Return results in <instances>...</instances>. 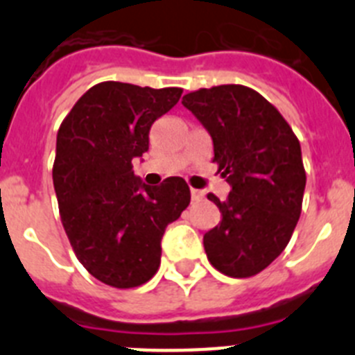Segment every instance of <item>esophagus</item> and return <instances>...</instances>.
<instances>
[{
	"label": "esophagus",
	"mask_w": 355,
	"mask_h": 355,
	"mask_svg": "<svg viewBox=\"0 0 355 355\" xmlns=\"http://www.w3.org/2000/svg\"><path fill=\"white\" fill-rule=\"evenodd\" d=\"M190 196H192V200H200L205 197V192H202V190H197V188H190Z\"/></svg>",
	"instance_id": "obj_1"
}]
</instances>
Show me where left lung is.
Returning a JSON list of instances; mask_svg holds the SVG:
<instances>
[{
	"mask_svg": "<svg viewBox=\"0 0 355 355\" xmlns=\"http://www.w3.org/2000/svg\"><path fill=\"white\" fill-rule=\"evenodd\" d=\"M213 140V162L231 187L208 199L222 220L205 234L209 263L229 277H250L286 249L302 209L306 171L290 124L261 94L243 85L183 97Z\"/></svg>",
	"mask_w": 355,
	"mask_h": 355,
	"instance_id": "obj_1",
	"label": "left lung"
}]
</instances>
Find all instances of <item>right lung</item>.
<instances>
[{
  "instance_id": "obj_1",
  "label": "right lung",
  "mask_w": 355,
  "mask_h": 355,
  "mask_svg": "<svg viewBox=\"0 0 355 355\" xmlns=\"http://www.w3.org/2000/svg\"><path fill=\"white\" fill-rule=\"evenodd\" d=\"M181 92L103 81L78 99L56 135L53 184L62 224L81 265L108 286L147 283L158 272L165 229L190 205L183 178L149 187L131 165Z\"/></svg>"
}]
</instances>
